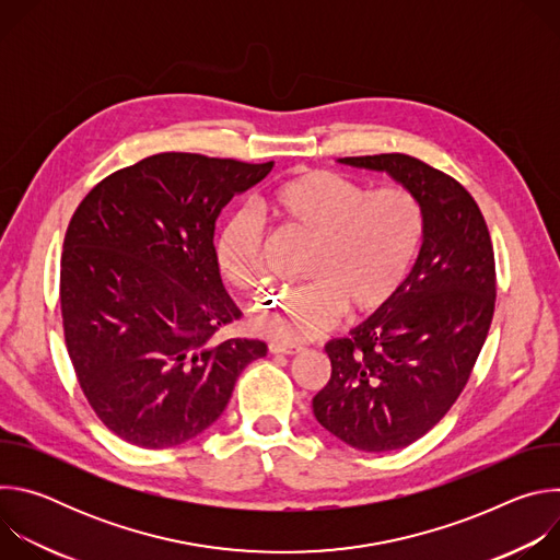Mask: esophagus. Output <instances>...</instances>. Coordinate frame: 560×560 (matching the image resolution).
Segmentation results:
<instances>
[{
    "instance_id": "1",
    "label": "esophagus",
    "mask_w": 560,
    "mask_h": 560,
    "mask_svg": "<svg viewBox=\"0 0 560 560\" xmlns=\"http://www.w3.org/2000/svg\"><path fill=\"white\" fill-rule=\"evenodd\" d=\"M268 350H270V354H299L303 348L301 346H292V343H277V341H272L268 346Z\"/></svg>"
}]
</instances>
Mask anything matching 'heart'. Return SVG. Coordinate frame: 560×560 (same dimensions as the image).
Segmentation results:
<instances>
[{
    "label": "heart",
    "instance_id": "b5f03b06",
    "mask_svg": "<svg viewBox=\"0 0 560 560\" xmlns=\"http://www.w3.org/2000/svg\"><path fill=\"white\" fill-rule=\"evenodd\" d=\"M266 210L312 244L299 288L259 303L250 328L268 339L303 343L383 312L404 290L421 250L425 217L417 195L398 184L368 190L335 171H303L266 197ZM266 230L253 214H234L217 236L223 281L255 296L268 283Z\"/></svg>",
    "mask_w": 560,
    "mask_h": 560
}]
</instances>
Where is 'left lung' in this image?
<instances>
[{
	"mask_svg": "<svg viewBox=\"0 0 560 560\" xmlns=\"http://www.w3.org/2000/svg\"><path fill=\"white\" fill-rule=\"evenodd\" d=\"M410 188L425 217L417 264L396 299L350 337L332 339L316 421L363 452L401 450L454 406L481 352L497 301L494 248L471 195L410 154L343 156Z\"/></svg>",
	"mask_w": 560,
	"mask_h": 560,
	"instance_id": "8db88e82",
	"label": "left lung"
}]
</instances>
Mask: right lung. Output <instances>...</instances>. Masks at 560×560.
<instances>
[{
    "instance_id": "right-lung-1",
    "label": "right lung",
    "mask_w": 560,
    "mask_h": 560,
    "mask_svg": "<svg viewBox=\"0 0 560 560\" xmlns=\"http://www.w3.org/2000/svg\"><path fill=\"white\" fill-rule=\"evenodd\" d=\"M275 162L192 152L141 159L74 210L61 253L63 337L79 385L119 439L164 450L208 430L259 339L214 341L242 316L214 259L223 206Z\"/></svg>"
}]
</instances>
